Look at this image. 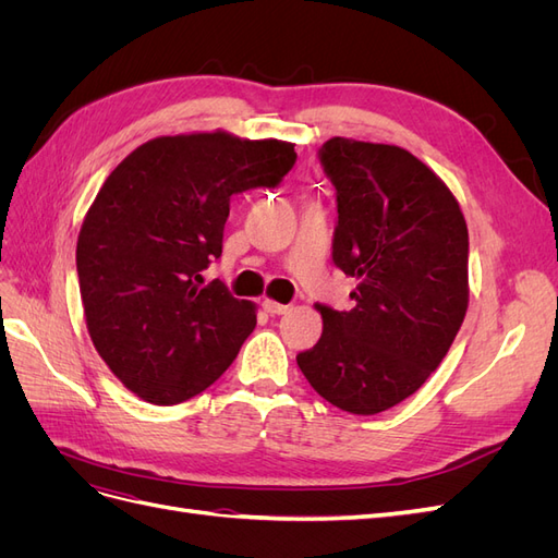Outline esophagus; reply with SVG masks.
<instances>
[{
	"label": "esophagus",
	"mask_w": 558,
	"mask_h": 558,
	"mask_svg": "<svg viewBox=\"0 0 558 558\" xmlns=\"http://www.w3.org/2000/svg\"><path fill=\"white\" fill-rule=\"evenodd\" d=\"M263 310H265L267 314L277 316V314H286V312H289L291 305H281V302H275V300H263Z\"/></svg>",
	"instance_id": "obj_1"
}]
</instances>
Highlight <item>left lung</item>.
Listing matches in <instances>:
<instances>
[{"label":"left lung","mask_w":558,"mask_h":558,"mask_svg":"<svg viewBox=\"0 0 558 558\" xmlns=\"http://www.w3.org/2000/svg\"><path fill=\"white\" fill-rule=\"evenodd\" d=\"M337 195L332 263L353 307L316 305L320 340L298 353L314 391L379 414L442 363L468 310V226L445 181L410 150L344 137L318 150Z\"/></svg>","instance_id":"obj_1"}]
</instances>
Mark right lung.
<instances>
[{
    "label": "right lung",
    "mask_w": 558,
    "mask_h": 558,
    "mask_svg": "<svg viewBox=\"0 0 558 558\" xmlns=\"http://www.w3.org/2000/svg\"><path fill=\"white\" fill-rule=\"evenodd\" d=\"M293 144L228 132L158 137L116 167L90 205L76 272L90 340L111 373L154 404L221 377L256 328V305L202 272L221 258L230 197L275 189Z\"/></svg>",
    "instance_id": "1"
}]
</instances>
